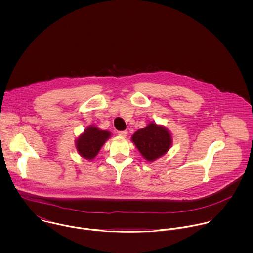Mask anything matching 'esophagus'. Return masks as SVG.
<instances>
[{
	"label": "esophagus",
	"instance_id": "esophagus-1",
	"mask_svg": "<svg viewBox=\"0 0 253 253\" xmlns=\"http://www.w3.org/2000/svg\"><path fill=\"white\" fill-rule=\"evenodd\" d=\"M119 135L122 137H126L127 135V130H123V131H119Z\"/></svg>",
	"mask_w": 253,
	"mask_h": 253
}]
</instances>
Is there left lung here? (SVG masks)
<instances>
[{
    "instance_id": "obj_1",
    "label": "left lung",
    "mask_w": 253,
    "mask_h": 253,
    "mask_svg": "<svg viewBox=\"0 0 253 253\" xmlns=\"http://www.w3.org/2000/svg\"><path fill=\"white\" fill-rule=\"evenodd\" d=\"M131 139L142 156L150 162L165 155L171 145L169 132L154 123L137 130Z\"/></svg>"
}]
</instances>
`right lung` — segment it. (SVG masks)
I'll use <instances>...</instances> for the list:
<instances>
[{"label": "right lung", "instance_id": "1", "mask_svg": "<svg viewBox=\"0 0 253 253\" xmlns=\"http://www.w3.org/2000/svg\"><path fill=\"white\" fill-rule=\"evenodd\" d=\"M109 137L108 131L100 130L95 126H89L76 141L77 150L82 157L91 160L98 154L100 148Z\"/></svg>", "mask_w": 253, "mask_h": 253}]
</instances>
